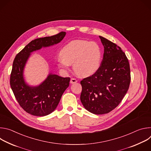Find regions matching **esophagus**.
I'll return each mask as SVG.
<instances>
[{"instance_id":"esophagus-1","label":"esophagus","mask_w":151,"mask_h":151,"mask_svg":"<svg viewBox=\"0 0 151 151\" xmlns=\"http://www.w3.org/2000/svg\"><path fill=\"white\" fill-rule=\"evenodd\" d=\"M77 81H78L77 79H75V78H72L71 79H70V83H76V82H77Z\"/></svg>"}]
</instances>
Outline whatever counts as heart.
<instances>
[{
  "label": "heart",
  "instance_id": "obj_1",
  "mask_svg": "<svg viewBox=\"0 0 151 151\" xmlns=\"http://www.w3.org/2000/svg\"><path fill=\"white\" fill-rule=\"evenodd\" d=\"M58 66L61 69L68 70L73 64L75 72L81 76H88L99 69L101 51L95 42L85 40H75L64 46L60 52Z\"/></svg>",
  "mask_w": 151,
  "mask_h": 151
}]
</instances>
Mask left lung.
<instances>
[{"label":"left lung","instance_id":"1","mask_svg":"<svg viewBox=\"0 0 151 151\" xmlns=\"http://www.w3.org/2000/svg\"><path fill=\"white\" fill-rule=\"evenodd\" d=\"M104 46L97 71L81 81V101L88 111L96 115L110 112L126 94L131 81L128 60L115 43L99 36Z\"/></svg>","mask_w":151,"mask_h":151}]
</instances>
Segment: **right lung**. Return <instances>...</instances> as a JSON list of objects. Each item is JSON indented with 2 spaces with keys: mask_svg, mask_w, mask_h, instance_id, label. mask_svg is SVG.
I'll list each match as a JSON object with an SVG mask.
<instances>
[{
  "mask_svg": "<svg viewBox=\"0 0 151 151\" xmlns=\"http://www.w3.org/2000/svg\"><path fill=\"white\" fill-rule=\"evenodd\" d=\"M66 35L61 32L57 35L32 40L14 58L10 76V85L19 106L28 114L43 116L52 113L69 87L70 78L50 74L46 80L36 87L25 83L23 72L30 52L59 43Z\"/></svg>",
  "mask_w": 151,
  "mask_h": 151,
  "instance_id": "obj_1",
  "label": "right lung"
}]
</instances>
